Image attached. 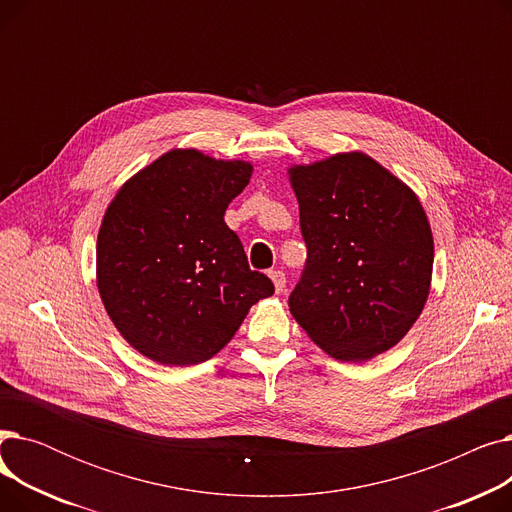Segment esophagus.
<instances>
[{"instance_id":"34e87169","label":"esophagus","mask_w":512,"mask_h":512,"mask_svg":"<svg viewBox=\"0 0 512 512\" xmlns=\"http://www.w3.org/2000/svg\"><path fill=\"white\" fill-rule=\"evenodd\" d=\"M270 278H272V282H274V288H276V292L280 294V292L286 288V276H284V272L276 270V272H272V274H270Z\"/></svg>"}]
</instances>
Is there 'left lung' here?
I'll use <instances>...</instances> for the list:
<instances>
[{
  "instance_id": "1",
  "label": "left lung",
  "mask_w": 512,
  "mask_h": 512,
  "mask_svg": "<svg viewBox=\"0 0 512 512\" xmlns=\"http://www.w3.org/2000/svg\"><path fill=\"white\" fill-rule=\"evenodd\" d=\"M288 176L307 245L292 317L338 361L390 351L432 286L434 236L419 197L363 151L290 166Z\"/></svg>"
}]
</instances>
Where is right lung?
<instances>
[{
  "label": "right lung",
  "mask_w": 512,
  "mask_h": 512,
  "mask_svg": "<svg viewBox=\"0 0 512 512\" xmlns=\"http://www.w3.org/2000/svg\"><path fill=\"white\" fill-rule=\"evenodd\" d=\"M251 174L245 159L172 149L107 205L97 234L99 297L143 357L170 367L203 363L274 294L224 222Z\"/></svg>",
  "instance_id": "1"
}]
</instances>
